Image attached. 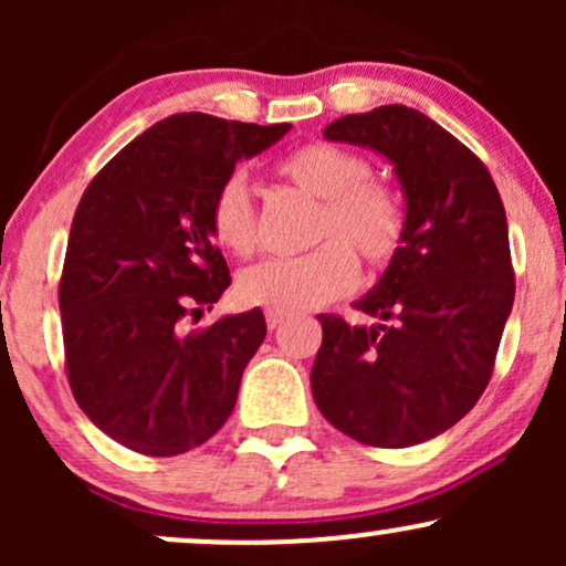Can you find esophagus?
<instances>
[{
  "instance_id": "esophagus-1",
  "label": "esophagus",
  "mask_w": 566,
  "mask_h": 566,
  "mask_svg": "<svg viewBox=\"0 0 566 566\" xmlns=\"http://www.w3.org/2000/svg\"><path fill=\"white\" fill-rule=\"evenodd\" d=\"M287 319V314H279V311H265V324H269V329H276L279 324H284Z\"/></svg>"
}]
</instances>
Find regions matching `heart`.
<instances>
[{
  "label": "heart",
  "instance_id": "1",
  "mask_svg": "<svg viewBox=\"0 0 566 566\" xmlns=\"http://www.w3.org/2000/svg\"><path fill=\"white\" fill-rule=\"evenodd\" d=\"M276 175L319 199L311 242L301 258H274L237 279L247 305L295 314L346 295L359 265L386 271L407 242V205L388 180L375 178L367 157L329 140H311L276 161ZM210 233L220 250L250 258L258 250V212L242 175H229L210 201Z\"/></svg>",
  "mask_w": 566,
  "mask_h": 566
}]
</instances>
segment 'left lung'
<instances>
[{"label": "left lung", "instance_id": "left-lung-1", "mask_svg": "<svg viewBox=\"0 0 566 566\" xmlns=\"http://www.w3.org/2000/svg\"><path fill=\"white\" fill-rule=\"evenodd\" d=\"M324 138L394 161L409 226L399 258L356 303L378 327L319 316L311 391L361 444H420L469 415L495 369L516 292L503 201L484 161L415 108L343 116Z\"/></svg>", "mask_w": 566, "mask_h": 566}]
</instances>
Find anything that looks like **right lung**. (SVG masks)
Here are the masks:
<instances>
[{
  "mask_svg": "<svg viewBox=\"0 0 566 566\" xmlns=\"http://www.w3.org/2000/svg\"><path fill=\"white\" fill-rule=\"evenodd\" d=\"M287 129L172 114L84 188L57 284L66 378L82 412L127 450L172 458L229 420L263 311L184 324L231 284L207 223L218 186Z\"/></svg>",
  "mask_w": 566,
  "mask_h": 566,
  "instance_id": "1",
  "label": "right lung"
}]
</instances>
